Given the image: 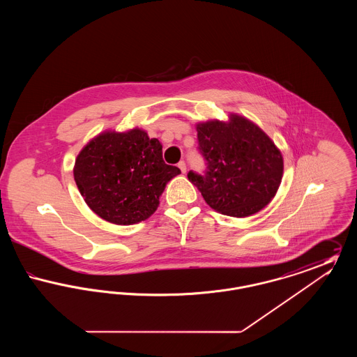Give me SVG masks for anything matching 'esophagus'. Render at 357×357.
<instances>
[{
	"mask_svg": "<svg viewBox=\"0 0 357 357\" xmlns=\"http://www.w3.org/2000/svg\"><path fill=\"white\" fill-rule=\"evenodd\" d=\"M178 167H179V169H181V171H182V172H183V174H185V172H186V163H185V162H183V160H182V162H179V163H178Z\"/></svg>",
	"mask_w": 357,
	"mask_h": 357,
	"instance_id": "esophagus-1",
	"label": "esophagus"
}]
</instances>
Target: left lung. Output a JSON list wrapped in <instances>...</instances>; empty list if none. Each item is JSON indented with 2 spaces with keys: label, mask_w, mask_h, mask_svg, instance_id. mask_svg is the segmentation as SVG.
<instances>
[{
  "label": "left lung",
  "mask_w": 357,
  "mask_h": 357,
  "mask_svg": "<svg viewBox=\"0 0 357 357\" xmlns=\"http://www.w3.org/2000/svg\"><path fill=\"white\" fill-rule=\"evenodd\" d=\"M199 149L207 160L204 175L188 172L206 204L229 217L245 218L271 204L281 185L284 158L269 135L252 120L229 119L195 124Z\"/></svg>",
  "instance_id": "1"
}]
</instances>
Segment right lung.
<instances>
[{"instance_id": "right-lung-1", "label": "right lung", "mask_w": 357, "mask_h": 357, "mask_svg": "<svg viewBox=\"0 0 357 357\" xmlns=\"http://www.w3.org/2000/svg\"><path fill=\"white\" fill-rule=\"evenodd\" d=\"M181 170L162 158V143L146 130H105L77 155L73 176L85 204L104 221L134 225L156 211Z\"/></svg>"}]
</instances>
